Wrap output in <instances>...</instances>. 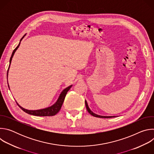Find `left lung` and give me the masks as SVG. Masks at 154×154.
<instances>
[{"label":"left lung","instance_id":"obj_1","mask_svg":"<svg viewBox=\"0 0 154 154\" xmlns=\"http://www.w3.org/2000/svg\"><path fill=\"white\" fill-rule=\"evenodd\" d=\"M85 105H86V108L87 111L88 112V113H89L90 115H91L92 116H94V117L100 118H111L116 117V116H100V115H96V114L94 113L91 110V109H90V108H89V106H88V105L87 102H86V100H85Z\"/></svg>","mask_w":154,"mask_h":154}]
</instances>
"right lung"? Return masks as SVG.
Returning <instances> with one entry per match:
<instances>
[{
	"label": "right lung",
	"instance_id": "right-lung-1",
	"mask_svg": "<svg viewBox=\"0 0 154 154\" xmlns=\"http://www.w3.org/2000/svg\"><path fill=\"white\" fill-rule=\"evenodd\" d=\"M24 35V36H25ZM24 36L20 40V42L19 43L18 46L15 48V49L13 51V53H12V55L11 56V58H10V65H9V67H8V71H7V77H8V70H9V68H10V64H11V60H12V58L16 52V51L17 49V48H19V45H20V41L21 40L23 39V38L24 37ZM72 85L67 87L66 88H65L62 92L60 94L57 101L52 106H49V107H48L46 108H44V109H37V110H29V109H25L24 108H23L22 106H20L17 102L16 103L17 104V105L23 109V110L29 114V115H34V116H54L61 109V107L63 105V103L64 102V98L66 97V95L68 91L70 90V88H71ZM8 87H9V85H8Z\"/></svg>",
	"mask_w": 154,
	"mask_h": 154
}]
</instances>
